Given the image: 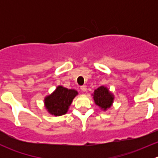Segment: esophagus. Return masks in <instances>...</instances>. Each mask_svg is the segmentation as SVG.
I'll list each match as a JSON object with an SVG mask.
<instances>
[{
  "instance_id": "1",
  "label": "esophagus",
  "mask_w": 158,
  "mask_h": 158,
  "mask_svg": "<svg viewBox=\"0 0 158 158\" xmlns=\"http://www.w3.org/2000/svg\"><path fill=\"white\" fill-rule=\"evenodd\" d=\"M80 89H81V90L82 91V92H86V90H87L86 86H85V85H82Z\"/></svg>"
}]
</instances>
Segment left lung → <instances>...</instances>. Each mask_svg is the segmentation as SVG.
Segmentation results:
<instances>
[{
	"mask_svg": "<svg viewBox=\"0 0 158 158\" xmlns=\"http://www.w3.org/2000/svg\"><path fill=\"white\" fill-rule=\"evenodd\" d=\"M92 95L95 104L104 111L109 109L114 101L113 94L110 92L109 89L104 85H102L95 89Z\"/></svg>",
	"mask_w": 158,
	"mask_h": 158,
	"instance_id": "left-lung-1",
	"label": "left lung"
}]
</instances>
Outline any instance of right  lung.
Masks as SVG:
<instances>
[{"label":"right lung","mask_w":158,"mask_h":158,"mask_svg":"<svg viewBox=\"0 0 158 158\" xmlns=\"http://www.w3.org/2000/svg\"><path fill=\"white\" fill-rule=\"evenodd\" d=\"M77 95L78 92L75 89L59 85L52 94L44 98V105L49 114L63 115L67 112L73 98Z\"/></svg>","instance_id":"add662e5"}]
</instances>
